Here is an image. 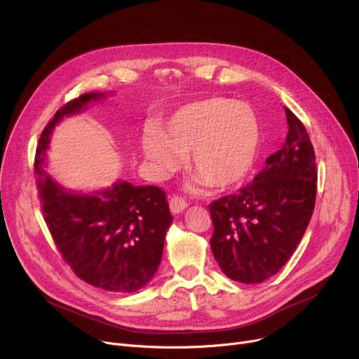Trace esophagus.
<instances>
[{"instance_id": "1", "label": "esophagus", "mask_w": 359, "mask_h": 359, "mask_svg": "<svg viewBox=\"0 0 359 359\" xmlns=\"http://www.w3.org/2000/svg\"><path fill=\"white\" fill-rule=\"evenodd\" d=\"M187 206H189V204H187V201L184 198L178 197V196L170 197V200H169V209H170V212H172L174 215L181 213L182 210L187 209Z\"/></svg>"}]
</instances>
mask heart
<instances>
[{"instance_id": "obj_1", "label": "heart", "mask_w": 359, "mask_h": 359, "mask_svg": "<svg viewBox=\"0 0 359 359\" xmlns=\"http://www.w3.org/2000/svg\"><path fill=\"white\" fill-rule=\"evenodd\" d=\"M260 128L254 111L243 102L204 97L180 107L159 126L144 134L142 149L159 175L181 166L196 174V184L228 190L240 184L257 156Z\"/></svg>"}]
</instances>
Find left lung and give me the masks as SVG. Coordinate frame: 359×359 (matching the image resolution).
<instances>
[{"label": "left lung", "mask_w": 359, "mask_h": 359, "mask_svg": "<svg viewBox=\"0 0 359 359\" xmlns=\"http://www.w3.org/2000/svg\"><path fill=\"white\" fill-rule=\"evenodd\" d=\"M286 140L266 166L236 194L210 206V247L225 275L260 283L286 264L310 224L317 193V168L304 124L285 108Z\"/></svg>", "instance_id": "left-lung-1"}]
</instances>
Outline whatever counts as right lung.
Segmentation results:
<instances>
[{"label": "right lung", "instance_id": "obj_1", "mask_svg": "<svg viewBox=\"0 0 359 359\" xmlns=\"http://www.w3.org/2000/svg\"><path fill=\"white\" fill-rule=\"evenodd\" d=\"M104 97L105 93H83L57 111L39 139L35 174L43 217L64 262L92 286L130 294L144 287L161 264L172 222L165 191L118 181L102 191L72 193L42 166L54 127Z\"/></svg>", "mask_w": 359, "mask_h": 359}]
</instances>
